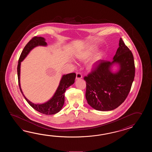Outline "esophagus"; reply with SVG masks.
Masks as SVG:
<instances>
[{
  "instance_id": "esophagus-1",
  "label": "esophagus",
  "mask_w": 152,
  "mask_h": 152,
  "mask_svg": "<svg viewBox=\"0 0 152 152\" xmlns=\"http://www.w3.org/2000/svg\"><path fill=\"white\" fill-rule=\"evenodd\" d=\"M82 77H83V76H82V75H81V73H80V72L77 73V74H76V79H79L82 78Z\"/></svg>"
}]
</instances>
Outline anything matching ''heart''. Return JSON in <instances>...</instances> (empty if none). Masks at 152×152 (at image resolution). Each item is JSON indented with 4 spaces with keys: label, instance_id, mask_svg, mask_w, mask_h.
Returning a JSON list of instances; mask_svg holds the SVG:
<instances>
[{
    "label": "heart",
    "instance_id": "heart-1",
    "mask_svg": "<svg viewBox=\"0 0 152 152\" xmlns=\"http://www.w3.org/2000/svg\"><path fill=\"white\" fill-rule=\"evenodd\" d=\"M95 52H96V49L91 47L88 50H87V52H86L84 53V55L81 56V58L84 59V60L87 59L93 55L94 53ZM103 54L102 53H98L97 55L94 57V58L92 59V61L91 62L90 64L88 66V68L92 69V68H94L95 67V66L97 64V62L99 61L100 59H102V57H103Z\"/></svg>",
    "mask_w": 152,
    "mask_h": 152
}]
</instances>
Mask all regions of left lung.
I'll return each mask as SVG.
<instances>
[{"label":"left lung","mask_w":152,"mask_h":152,"mask_svg":"<svg viewBox=\"0 0 152 152\" xmlns=\"http://www.w3.org/2000/svg\"><path fill=\"white\" fill-rule=\"evenodd\" d=\"M114 63L120 66V69L115 74L110 71ZM135 72L132 53L120 38L113 61L100 60L91 72L84 77L86 83L87 103L94 109L104 111L119 107L129 94Z\"/></svg>","instance_id":"8db88e82"}]
</instances>
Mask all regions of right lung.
Segmentation results:
<instances>
[{
    "label": "right lung",
    "mask_w": 152,
    "mask_h": 152,
    "mask_svg": "<svg viewBox=\"0 0 152 152\" xmlns=\"http://www.w3.org/2000/svg\"><path fill=\"white\" fill-rule=\"evenodd\" d=\"M39 45L45 46L47 43L45 42V39L42 37L35 36L29 41L20 55L18 60V64L17 66V74L18 84L20 86V90L23 94V96L29 105L34 108L35 110L45 115H54L58 113L61 110L65 102V92L68 87L71 86L75 83V79L76 77V74L75 73H72L66 75H64L62 77L60 84L57 90L52 98L47 102L46 103L42 104H35L32 103L29 101L24 95L20 87V62L23 61L26 56L29 53L32 49Z\"/></svg>",
    "instance_id": "obj_1"
}]
</instances>
